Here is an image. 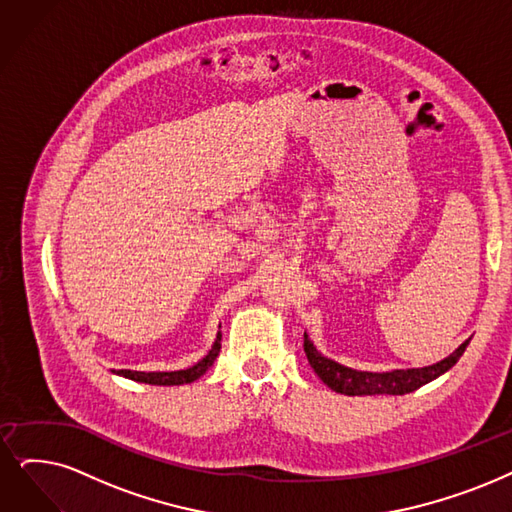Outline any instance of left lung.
Listing matches in <instances>:
<instances>
[{
  "instance_id": "left-lung-1",
  "label": "left lung",
  "mask_w": 512,
  "mask_h": 512,
  "mask_svg": "<svg viewBox=\"0 0 512 512\" xmlns=\"http://www.w3.org/2000/svg\"><path fill=\"white\" fill-rule=\"evenodd\" d=\"M468 342L470 338L464 344H460L452 355L435 365L420 367V370H395L386 374L357 372V370H351V367H344L332 359H327L315 349L309 336H304V353L315 374L336 393L353 395V397L355 395H405V393L416 391V388H420L422 384L439 378L449 370V367H454L462 357V353L466 351Z\"/></svg>"
}]
</instances>
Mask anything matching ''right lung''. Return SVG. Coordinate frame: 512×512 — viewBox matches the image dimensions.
I'll use <instances>...</instances> for the list:
<instances>
[{
  "mask_svg": "<svg viewBox=\"0 0 512 512\" xmlns=\"http://www.w3.org/2000/svg\"><path fill=\"white\" fill-rule=\"evenodd\" d=\"M220 353V334L212 346V351L203 357L199 363H195L193 367H189V370H180V372H132V370H119L117 374L119 376H126L130 380H136V382H145V384H159V386H172V384H187V382H193L197 380L199 376L206 374L214 359L218 357Z\"/></svg>",
  "mask_w": 512,
  "mask_h": 512,
  "instance_id": "1",
  "label": "right lung"
}]
</instances>
